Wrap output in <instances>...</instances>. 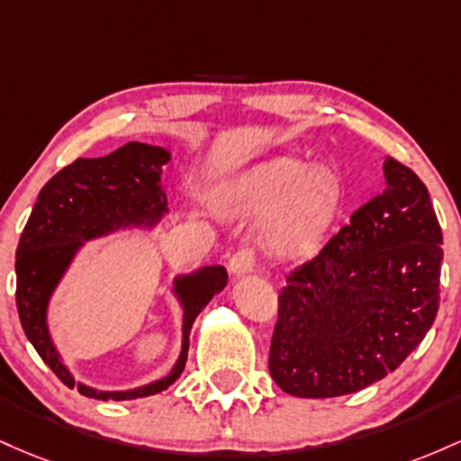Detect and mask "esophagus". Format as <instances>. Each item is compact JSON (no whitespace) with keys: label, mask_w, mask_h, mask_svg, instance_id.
I'll list each match as a JSON object with an SVG mask.
<instances>
[{"label":"esophagus","mask_w":461,"mask_h":461,"mask_svg":"<svg viewBox=\"0 0 461 461\" xmlns=\"http://www.w3.org/2000/svg\"><path fill=\"white\" fill-rule=\"evenodd\" d=\"M257 266V258H255V252L250 250V248H241L240 252H235L229 263V270L232 276H246V274H250L255 270Z\"/></svg>","instance_id":"obj_1"}]
</instances>
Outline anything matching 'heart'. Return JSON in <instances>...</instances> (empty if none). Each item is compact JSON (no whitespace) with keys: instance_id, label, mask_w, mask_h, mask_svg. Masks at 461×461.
<instances>
[{"instance_id":"obj_1","label":"heart","mask_w":461,"mask_h":461,"mask_svg":"<svg viewBox=\"0 0 461 461\" xmlns=\"http://www.w3.org/2000/svg\"><path fill=\"white\" fill-rule=\"evenodd\" d=\"M237 213L267 217L263 248L278 258H304L322 246L344 203L338 172L324 163L307 165L298 154L257 163L229 189Z\"/></svg>"}]
</instances>
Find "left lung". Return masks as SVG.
Listing matches in <instances>:
<instances>
[{
  "label": "left lung",
  "instance_id": "8db88e82",
  "mask_svg": "<svg viewBox=\"0 0 461 461\" xmlns=\"http://www.w3.org/2000/svg\"><path fill=\"white\" fill-rule=\"evenodd\" d=\"M385 187L278 294L270 375L300 398L353 394L396 370L439 304L442 229L420 178L387 157Z\"/></svg>",
  "mask_w": 461,
  "mask_h": 461
}]
</instances>
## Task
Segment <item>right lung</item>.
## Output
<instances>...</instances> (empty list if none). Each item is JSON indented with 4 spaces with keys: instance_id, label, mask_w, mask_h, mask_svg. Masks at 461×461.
Masks as SVG:
<instances>
[{
    "instance_id": "add662e5",
    "label": "right lung",
    "mask_w": 461,
    "mask_h": 461,
    "mask_svg": "<svg viewBox=\"0 0 461 461\" xmlns=\"http://www.w3.org/2000/svg\"><path fill=\"white\" fill-rule=\"evenodd\" d=\"M169 158V149L139 141L126 143L102 158H77L45 183L19 240L14 270L17 312L25 338L51 372L67 387H77L82 396L132 401L167 390L187 364L195 318L229 281L221 266H206L174 278V296L183 307V346L169 375L148 385L108 392L80 384L51 342L50 298L80 248L123 229H154L167 213L161 174Z\"/></svg>"
}]
</instances>
